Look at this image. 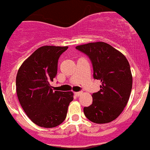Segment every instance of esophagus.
<instances>
[{
    "instance_id": "esophagus-1",
    "label": "esophagus",
    "mask_w": 150,
    "mask_h": 150,
    "mask_svg": "<svg viewBox=\"0 0 150 150\" xmlns=\"http://www.w3.org/2000/svg\"><path fill=\"white\" fill-rule=\"evenodd\" d=\"M81 94H82V92H75V96H76V97H79V96H81Z\"/></svg>"
}]
</instances>
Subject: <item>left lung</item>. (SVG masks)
<instances>
[{"label": "left lung", "instance_id": "obj_1", "mask_svg": "<svg viewBox=\"0 0 150 150\" xmlns=\"http://www.w3.org/2000/svg\"><path fill=\"white\" fill-rule=\"evenodd\" d=\"M75 48L89 58L93 78L102 82L100 90L92 94V104L84 107V114L95 123L115 120L126 107L132 91L129 62L121 52L105 42L86 44Z\"/></svg>", "mask_w": 150, "mask_h": 150}]
</instances>
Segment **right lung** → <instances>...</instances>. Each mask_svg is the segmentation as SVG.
<instances>
[{
	"label": "right lung",
	"mask_w": 150,
	"mask_h": 150,
	"mask_svg": "<svg viewBox=\"0 0 150 150\" xmlns=\"http://www.w3.org/2000/svg\"><path fill=\"white\" fill-rule=\"evenodd\" d=\"M69 47L43 46L24 61L16 77L18 100L31 121L44 128H53L63 122L71 92L53 91L50 82L57 75L58 62Z\"/></svg>",
	"instance_id": "obj_1"
}]
</instances>
